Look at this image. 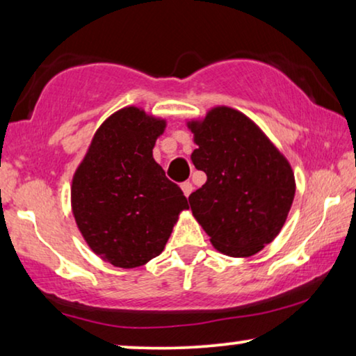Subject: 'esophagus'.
Returning a JSON list of instances; mask_svg holds the SVG:
<instances>
[{
  "instance_id": "34e87169",
  "label": "esophagus",
  "mask_w": 356,
  "mask_h": 356,
  "mask_svg": "<svg viewBox=\"0 0 356 356\" xmlns=\"http://www.w3.org/2000/svg\"><path fill=\"white\" fill-rule=\"evenodd\" d=\"M181 189H183V194H184V196H189V194H191L193 193V184L191 183H189V181H184L183 184H181Z\"/></svg>"
}]
</instances>
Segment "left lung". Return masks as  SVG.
Returning <instances> with one entry per match:
<instances>
[{"label": "left lung", "instance_id": "left-lung-1", "mask_svg": "<svg viewBox=\"0 0 356 356\" xmlns=\"http://www.w3.org/2000/svg\"><path fill=\"white\" fill-rule=\"evenodd\" d=\"M188 128L197 144L194 167L207 175L189 196L194 218L223 254H256L279 235L293 202L289 160L254 121L230 106L209 110Z\"/></svg>", "mask_w": 356, "mask_h": 356}]
</instances>
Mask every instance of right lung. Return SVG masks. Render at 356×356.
Instances as JSON below:
<instances>
[{
  "instance_id": "obj_1",
  "label": "right lung",
  "mask_w": 356,
  "mask_h": 356,
  "mask_svg": "<svg viewBox=\"0 0 356 356\" xmlns=\"http://www.w3.org/2000/svg\"><path fill=\"white\" fill-rule=\"evenodd\" d=\"M167 121L124 106L95 131L71 184V207L90 250L116 267L144 266L163 251L179 212L178 184L152 157Z\"/></svg>"
}]
</instances>
